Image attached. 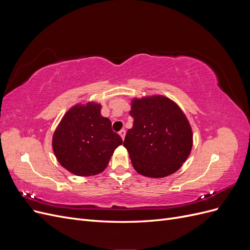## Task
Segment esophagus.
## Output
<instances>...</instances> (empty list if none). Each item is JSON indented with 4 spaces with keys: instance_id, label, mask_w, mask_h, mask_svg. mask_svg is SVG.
Listing matches in <instances>:
<instances>
[{
    "instance_id": "1",
    "label": "esophagus",
    "mask_w": 250,
    "mask_h": 250,
    "mask_svg": "<svg viewBox=\"0 0 250 250\" xmlns=\"http://www.w3.org/2000/svg\"><path fill=\"white\" fill-rule=\"evenodd\" d=\"M119 134L121 135V138H122V140H124V138H125V134H126V131H125V129L120 130V131H119Z\"/></svg>"
}]
</instances>
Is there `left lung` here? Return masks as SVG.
Returning <instances> with one entry per match:
<instances>
[{"label":"left lung","instance_id":"1","mask_svg":"<svg viewBox=\"0 0 250 250\" xmlns=\"http://www.w3.org/2000/svg\"><path fill=\"white\" fill-rule=\"evenodd\" d=\"M124 147L133 168L144 176L160 178L177 171L191 153L190 123L178 105L164 96L134 99Z\"/></svg>","mask_w":250,"mask_h":250}]
</instances>
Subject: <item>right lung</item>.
<instances>
[{
	"label": "right lung",
	"mask_w": 250,
	"mask_h": 250,
	"mask_svg": "<svg viewBox=\"0 0 250 250\" xmlns=\"http://www.w3.org/2000/svg\"><path fill=\"white\" fill-rule=\"evenodd\" d=\"M100 111L98 103L75 105L53 134L52 146L57 161L75 175L90 176L102 172L113 151L123 143L112 131L110 120L102 117Z\"/></svg>",
	"instance_id": "add662e5"
}]
</instances>
